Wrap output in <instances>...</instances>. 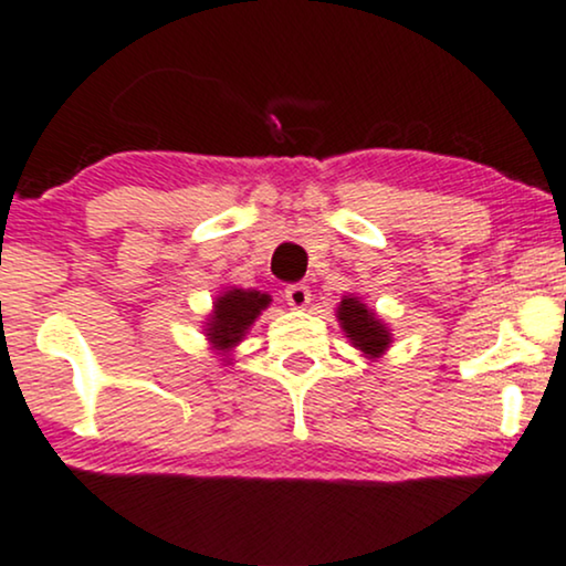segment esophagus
I'll list each match as a JSON object with an SVG mask.
<instances>
[{
    "label": "esophagus",
    "instance_id": "esophagus-1",
    "mask_svg": "<svg viewBox=\"0 0 566 566\" xmlns=\"http://www.w3.org/2000/svg\"><path fill=\"white\" fill-rule=\"evenodd\" d=\"M284 301H287L292 308H305V305L311 303V290L305 287V284H290V287L284 290Z\"/></svg>",
    "mask_w": 566,
    "mask_h": 566
}]
</instances>
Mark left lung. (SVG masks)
Here are the masks:
<instances>
[{
  "mask_svg": "<svg viewBox=\"0 0 566 566\" xmlns=\"http://www.w3.org/2000/svg\"><path fill=\"white\" fill-rule=\"evenodd\" d=\"M337 322L343 326L345 337L353 343V348L366 353L369 358L382 356V353L390 348V329H387L382 318H377V313L366 308V303H360L358 297H343V303L337 305Z\"/></svg>",
  "mask_w": 566,
  "mask_h": 566,
  "instance_id": "obj_1",
  "label": "left lung"
}]
</instances>
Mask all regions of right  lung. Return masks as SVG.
Segmentation results:
<instances>
[{"label":"right lung","mask_w":566,"mask_h":566,"mask_svg":"<svg viewBox=\"0 0 566 566\" xmlns=\"http://www.w3.org/2000/svg\"><path fill=\"white\" fill-rule=\"evenodd\" d=\"M271 303L265 292L258 290H237L231 287L216 297L213 313L206 322V335L216 350L227 353L242 343L248 335L250 324L261 316V311Z\"/></svg>","instance_id":"obj_1"}]
</instances>
